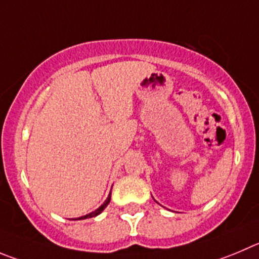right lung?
Instances as JSON below:
<instances>
[{
    "label": "right lung",
    "mask_w": 259,
    "mask_h": 259,
    "mask_svg": "<svg viewBox=\"0 0 259 259\" xmlns=\"http://www.w3.org/2000/svg\"><path fill=\"white\" fill-rule=\"evenodd\" d=\"M110 200H111V193H110V195H108V197H107V199L105 200V203H103V204L100 207V208H97L96 211L92 212V213H89V214H85V216H81V217H78V219H72V220H84V219H91V217H96L97 214H100L101 212H102L103 209H105L106 207H107V204H108V203H110Z\"/></svg>",
    "instance_id": "right-lung-1"
}]
</instances>
